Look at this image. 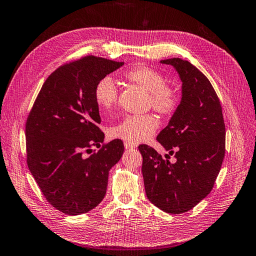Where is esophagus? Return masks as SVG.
<instances>
[{"label":"esophagus","instance_id":"34e87169","mask_svg":"<svg viewBox=\"0 0 256 256\" xmlns=\"http://www.w3.org/2000/svg\"><path fill=\"white\" fill-rule=\"evenodd\" d=\"M136 146L134 144H130V142H124V148L126 149H128V150H130V149H133V148H135Z\"/></svg>","mask_w":256,"mask_h":256}]
</instances>
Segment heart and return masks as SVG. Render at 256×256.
<instances>
[{"mask_svg":"<svg viewBox=\"0 0 256 256\" xmlns=\"http://www.w3.org/2000/svg\"><path fill=\"white\" fill-rule=\"evenodd\" d=\"M123 77L148 92L149 105L158 114L170 116L176 112L179 104L178 93L166 84V77L160 70L148 65H136L124 70ZM94 98L102 112H112L118 102V86L114 80L109 76L102 78L96 84ZM158 126V121L154 116L130 114L110 128V136L130 144H138L149 140Z\"/></svg>","mask_w":256,"mask_h":256,"instance_id":"b5f03b06","label":"heart"}]
</instances>
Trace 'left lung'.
Listing matches in <instances>:
<instances>
[{"instance_id": "obj_1", "label": "left lung", "mask_w": 256, "mask_h": 256, "mask_svg": "<svg viewBox=\"0 0 256 256\" xmlns=\"http://www.w3.org/2000/svg\"><path fill=\"white\" fill-rule=\"evenodd\" d=\"M160 63L172 65L182 82L180 104L156 137L177 160L172 164L148 144L138 149L148 200L167 214H179L212 190L225 156V124L220 100L200 70L179 58Z\"/></svg>"}]
</instances>
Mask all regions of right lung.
I'll return each instance as SVG.
<instances>
[{
	"mask_svg": "<svg viewBox=\"0 0 256 256\" xmlns=\"http://www.w3.org/2000/svg\"><path fill=\"white\" fill-rule=\"evenodd\" d=\"M123 64L86 56L61 65L28 116V167L47 202L63 214L96 208L106 194L109 170L123 154L121 140L104 144L94 98L100 80ZM93 145L100 149L92 152Z\"/></svg>",
	"mask_w": 256,
	"mask_h": 256,
	"instance_id": "obj_1",
	"label": "right lung"
}]
</instances>
